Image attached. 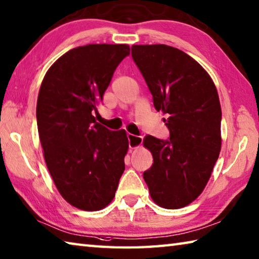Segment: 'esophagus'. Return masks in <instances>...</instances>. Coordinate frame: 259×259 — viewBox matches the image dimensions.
Returning a JSON list of instances; mask_svg holds the SVG:
<instances>
[{
    "instance_id": "obj_1",
    "label": "esophagus",
    "mask_w": 259,
    "mask_h": 259,
    "mask_svg": "<svg viewBox=\"0 0 259 259\" xmlns=\"http://www.w3.org/2000/svg\"><path fill=\"white\" fill-rule=\"evenodd\" d=\"M126 137H128L129 147L131 149L138 148V147H140V145L143 144L142 136H136V135H133V134H128V135H126Z\"/></svg>"
}]
</instances>
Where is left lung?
I'll return each mask as SVG.
<instances>
[{
	"instance_id": "8db88e82",
	"label": "left lung",
	"mask_w": 259,
	"mask_h": 259,
	"mask_svg": "<svg viewBox=\"0 0 259 259\" xmlns=\"http://www.w3.org/2000/svg\"><path fill=\"white\" fill-rule=\"evenodd\" d=\"M131 55L170 131L167 140L144 138L154 161L144 180L158 206L185 207L203 192L220 155L218 91L206 70L181 50L164 44L133 45Z\"/></svg>"
}]
</instances>
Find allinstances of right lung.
<instances>
[{"label": "right lung", "mask_w": 259, "mask_h": 259, "mask_svg": "<svg viewBox=\"0 0 259 259\" xmlns=\"http://www.w3.org/2000/svg\"><path fill=\"white\" fill-rule=\"evenodd\" d=\"M126 44H89L52 64L40 84L36 116L44 158L61 196L74 207L100 210L114 198L129 142L94 114Z\"/></svg>", "instance_id": "obj_1"}]
</instances>
